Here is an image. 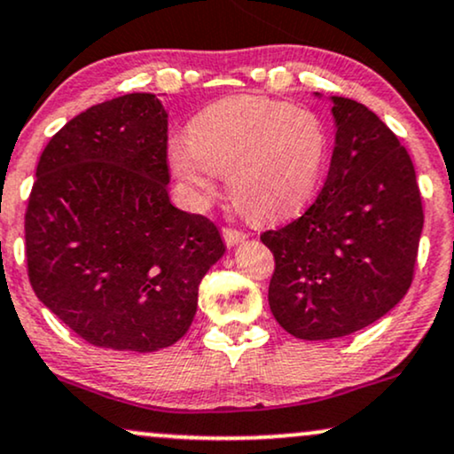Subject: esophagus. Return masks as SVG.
<instances>
[{"label": "esophagus", "instance_id": "obj_1", "mask_svg": "<svg viewBox=\"0 0 454 454\" xmlns=\"http://www.w3.org/2000/svg\"><path fill=\"white\" fill-rule=\"evenodd\" d=\"M222 237H223V243H226L228 247H234V245L243 243V240L247 239V234L240 231H234V228H222Z\"/></svg>", "mask_w": 454, "mask_h": 454}]
</instances>
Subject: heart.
Returning <instances> with one entry per match:
<instances>
[{
  "label": "heart",
  "mask_w": 454,
  "mask_h": 454,
  "mask_svg": "<svg viewBox=\"0 0 454 454\" xmlns=\"http://www.w3.org/2000/svg\"><path fill=\"white\" fill-rule=\"evenodd\" d=\"M329 136L314 111L263 96H228L203 108L191 137H174L168 159L197 205L228 191L255 220H283L300 211L317 191Z\"/></svg>",
  "instance_id": "b5f03b06"
}]
</instances>
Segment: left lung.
<instances>
[{"label":"left lung","instance_id":"8db88e82","mask_svg":"<svg viewBox=\"0 0 454 454\" xmlns=\"http://www.w3.org/2000/svg\"><path fill=\"white\" fill-rule=\"evenodd\" d=\"M331 105L337 131L323 191L301 217L262 234L274 254L270 309L308 341L352 335L386 317L412 283L423 231L406 148L360 102L331 96Z\"/></svg>","mask_w":454,"mask_h":454}]
</instances>
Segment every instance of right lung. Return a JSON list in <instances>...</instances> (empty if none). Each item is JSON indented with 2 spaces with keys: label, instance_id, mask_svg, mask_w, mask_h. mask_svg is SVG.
Returning <instances> with one entry per match:
<instances>
[{
  "label": "right lung",
  "instance_id": "add662e5",
  "mask_svg": "<svg viewBox=\"0 0 454 454\" xmlns=\"http://www.w3.org/2000/svg\"><path fill=\"white\" fill-rule=\"evenodd\" d=\"M35 176L25 240L39 301L91 346L157 352L180 340L226 247L214 222L171 205L157 96L125 94L77 114Z\"/></svg>",
  "mask_w": 454,
  "mask_h": 454
}]
</instances>
